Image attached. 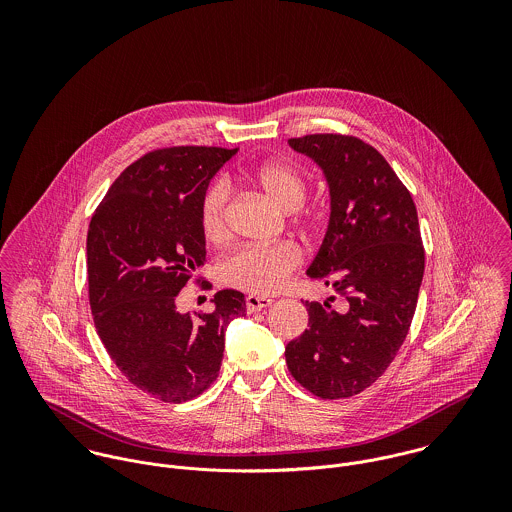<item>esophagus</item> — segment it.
Masks as SVG:
<instances>
[{"label": "esophagus", "mask_w": 512, "mask_h": 512, "mask_svg": "<svg viewBox=\"0 0 512 512\" xmlns=\"http://www.w3.org/2000/svg\"><path fill=\"white\" fill-rule=\"evenodd\" d=\"M270 305H272V299L266 297V295H248V297H246V309H248L250 313L262 311V309H266V307H270Z\"/></svg>", "instance_id": "34e87169"}]
</instances>
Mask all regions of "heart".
Returning <instances> with one entry per match:
<instances>
[{
    "label": "heart",
    "instance_id": "obj_1",
    "mask_svg": "<svg viewBox=\"0 0 512 512\" xmlns=\"http://www.w3.org/2000/svg\"><path fill=\"white\" fill-rule=\"evenodd\" d=\"M258 187L284 211H297L307 199V179L290 163H266L254 175ZM230 183L215 179L201 201V226L209 240L220 242L228 234L226 209ZM301 262L299 248L288 242L248 244L236 248L220 262V280L226 286L250 293H270L282 288Z\"/></svg>",
    "mask_w": 512,
    "mask_h": 512
}]
</instances>
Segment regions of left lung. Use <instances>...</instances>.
Here are the masks:
<instances>
[{
  "instance_id": "left-lung-1",
  "label": "left lung",
  "mask_w": 512,
  "mask_h": 512,
  "mask_svg": "<svg viewBox=\"0 0 512 512\" xmlns=\"http://www.w3.org/2000/svg\"><path fill=\"white\" fill-rule=\"evenodd\" d=\"M290 146L323 169L331 195L329 226L307 276L345 303L337 311L305 301L309 327L288 343L286 363L311 394L349 398L384 374L408 335L426 260L418 213L388 161L363 140L311 134Z\"/></svg>"
}]
</instances>
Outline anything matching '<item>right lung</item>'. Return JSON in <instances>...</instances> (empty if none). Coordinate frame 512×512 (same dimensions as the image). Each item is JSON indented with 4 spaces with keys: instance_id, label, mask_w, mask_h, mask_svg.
<instances>
[{
    "instance_id": "obj_1",
    "label": "right lung",
    "mask_w": 512,
    "mask_h": 512,
    "mask_svg": "<svg viewBox=\"0 0 512 512\" xmlns=\"http://www.w3.org/2000/svg\"><path fill=\"white\" fill-rule=\"evenodd\" d=\"M236 149H153L128 165L94 211L86 236L88 297L114 365L155 400L179 404L219 376L224 331L244 293H215L211 313H181L177 295L205 264L201 201ZM201 280V288H209Z\"/></svg>"
}]
</instances>
